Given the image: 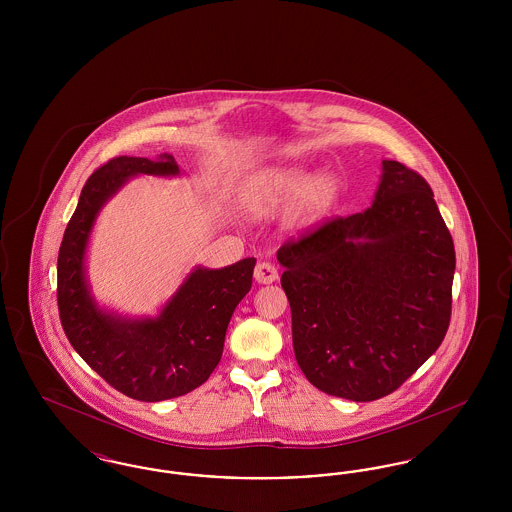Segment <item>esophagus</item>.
<instances>
[{
	"label": "esophagus",
	"instance_id": "34e87169",
	"mask_svg": "<svg viewBox=\"0 0 512 512\" xmlns=\"http://www.w3.org/2000/svg\"><path fill=\"white\" fill-rule=\"evenodd\" d=\"M253 276H255V280H257L259 284H272V282L278 278V270H276V267H274L272 263L263 261V263H259V265L255 267Z\"/></svg>",
	"mask_w": 512,
	"mask_h": 512
}]
</instances>
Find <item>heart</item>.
<instances>
[{"instance_id": "1", "label": "heart", "mask_w": 512, "mask_h": 512, "mask_svg": "<svg viewBox=\"0 0 512 512\" xmlns=\"http://www.w3.org/2000/svg\"><path fill=\"white\" fill-rule=\"evenodd\" d=\"M307 174L299 169H280L257 176L247 188V207L259 215L290 203L299 193L295 213L301 220H315L334 203L340 182L334 174L322 172L308 186Z\"/></svg>"}]
</instances>
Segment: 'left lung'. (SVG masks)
<instances>
[{"mask_svg": "<svg viewBox=\"0 0 512 512\" xmlns=\"http://www.w3.org/2000/svg\"><path fill=\"white\" fill-rule=\"evenodd\" d=\"M382 167L372 207L278 249L297 365L315 388L351 401L401 388L451 320L455 245L434 192L399 161Z\"/></svg>", "mask_w": 512, "mask_h": 512, "instance_id": "left-lung-1", "label": "left lung"}]
</instances>
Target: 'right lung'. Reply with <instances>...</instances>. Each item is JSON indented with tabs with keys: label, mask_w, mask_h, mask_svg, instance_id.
<instances>
[{
	"label": "right lung",
	"mask_w": 512,
	"mask_h": 512,
	"mask_svg": "<svg viewBox=\"0 0 512 512\" xmlns=\"http://www.w3.org/2000/svg\"><path fill=\"white\" fill-rule=\"evenodd\" d=\"M136 174H178L171 153L115 157L86 180L57 257V305L74 351L138 401H165L199 388L219 365L228 322L251 290L255 259L195 268L157 318L122 320L99 311L84 280V251L101 205Z\"/></svg>",
	"instance_id": "add662e5"
}]
</instances>
